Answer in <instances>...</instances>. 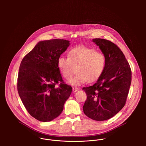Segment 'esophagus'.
<instances>
[{"mask_svg":"<svg viewBox=\"0 0 146 146\" xmlns=\"http://www.w3.org/2000/svg\"><path fill=\"white\" fill-rule=\"evenodd\" d=\"M72 90H73V92H77V91H78V88H76V87H73V88H72Z\"/></svg>","mask_w":146,"mask_h":146,"instance_id":"1","label":"esophagus"}]
</instances>
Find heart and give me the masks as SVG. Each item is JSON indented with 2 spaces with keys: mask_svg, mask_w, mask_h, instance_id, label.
I'll list each match as a JSON object with an SVG mask.
<instances>
[{
  "mask_svg": "<svg viewBox=\"0 0 146 146\" xmlns=\"http://www.w3.org/2000/svg\"><path fill=\"white\" fill-rule=\"evenodd\" d=\"M106 56L96 50L80 46L72 48L68 57L60 55L57 60L58 68L66 80L73 86H80L87 81L92 82L97 80L103 72L106 65Z\"/></svg>",
  "mask_w": 146,
  "mask_h": 146,
  "instance_id": "b5f03b06",
  "label": "heart"
}]
</instances>
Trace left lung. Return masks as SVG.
<instances>
[{
    "mask_svg": "<svg viewBox=\"0 0 146 146\" xmlns=\"http://www.w3.org/2000/svg\"><path fill=\"white\" fill-rule=\"evenodd\" d=\"M92 41L106 56V65L96 82L84 87L87 96L83 111L95 121H105L125 106L132 80L130 66L121 50L111 41L94 38Z\"/></svg>",
    "mask_w": 146,
    "mask_h": 146,
    "instance_id": "1",
    "label": "left lung"
}]
</instances>
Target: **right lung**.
I'll use <instances>...</instances> for the list:
<instances>
[{
	"mask_svg": "<svg viewBox=\"0 0 146 146\" xmlns=\"http://www.w3.org/2000/svg\"><path fill=\"white\" fill-rule=\"evenodd\" d=\"M69 45L70 41L64 39L40 41L21 62L18 94L30 115L40 121L58 117L72 93V87L64 82L57 65Z\"/></svg>",
	"mask_w": 146,
	"mask_h": 146,
	"instance_id": "right-lung-1",
	"label": "right lung"
}]
</instances>
